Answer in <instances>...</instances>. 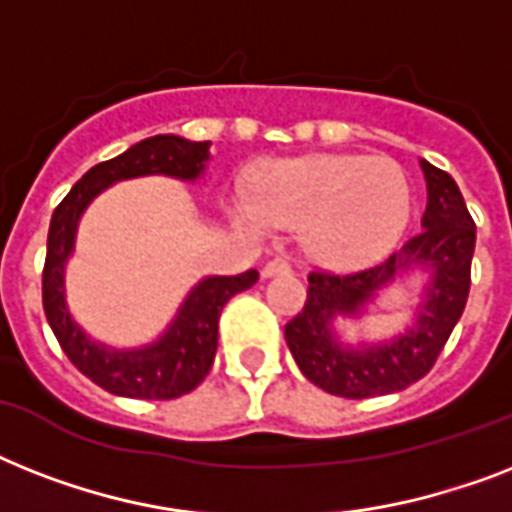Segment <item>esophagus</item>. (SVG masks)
Here are the masks:
<instances>
[{
	"label": "esophagus",
	"mask_w": 512,
	"mask_h": 512,
	"mask_svg": "<svg viewBox=\"0 0 512 512\" xmlns=\"http://www.w3.org/2000/svg\"><path fill=\"white\" fill-rule=\"evenodd\" d=\"M292 271V265H289V260H284V257H276V260H271V263H265L263 268V276H281V273H289Z\"/></svg>",
	"instance_id": "esophagus-1"
}]
</instances>
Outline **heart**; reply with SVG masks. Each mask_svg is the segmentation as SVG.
Instances as JSON below:
<instances>
[{
	"instance_id": "heart-1",
	"label": "heart",
	"mask_w": 512,
	"mask_h": 512,
	"mask_svg": "<svg viewBox=\"0 0 512 512\" xmlns=\"http://www.w3.org/2000/svg\"><path fill=\"white\" fill-rule=\"evenodd\" d=\"M233 212L252 231L303 228L313 260L358 268L401 241L412 217V185L385 156L316 154L263 167L255 196H239Z\"/></svg>"
}]
</instances>
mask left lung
Here are the masks:
<instances>
[{
    "label": "left lung",
    "mask_w": 512,
    "mask_h": 512,
    "mask_svg": "<svg viewBox=\"0 0 512 512\" xmlns=\"http://www.w3.org/2000/svg\"><path fill=\"white\" fill-rule=\"evenodd\" d=\"M428 207L422 231L385 263L358 273L308 276L305 308L284 327L300 372L342 398L388 396L409 388L433 369L438 353L457 327L470 292V263L476 249V223L452 175L420 159ZM412 270L429 276L413 327L380 343L348 346L336 337L337 315L360 318L366 304Z\"/></svg>",
    "instance_id": "1"
}]
</instances>
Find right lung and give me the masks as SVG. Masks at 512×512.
Wrapping results in <instances>:
<instances>
[{
	"label": "right lung",
	"mask_w": 512,
	"mask_h": 512,
	"mask_svg": "<svg viewBox=\"0 0 512 512\" xmlns=\"http://www.w3.org/2000/svg\"><path fill=\"white\" fill-rule=\"evenodd\" d=\"M209 140H185L180 135H154L130 146L124 154L95 164L52 212L47 233V257L42 273L44 316L71 364L114 396L177 398L191 393L212 369L217 350V321L223 305L257 281V271L239 276H207L185 295L170 327L140 348H114L92 340L74 321L66 303V263L74 255L76 228L84 209L108 185L132 177L164 175L193 183L207 170Z\"/></svg>",
	"instance_id": "obj_1"
}]
</instances>
